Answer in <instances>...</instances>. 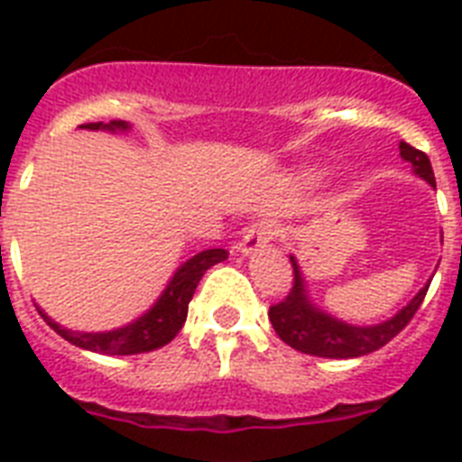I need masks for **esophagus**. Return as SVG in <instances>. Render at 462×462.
Wrapping results in <instances>:
<instances>
[{
	"label": "esophagus",
	"mask_w": 462,
	"mask_h": 462,
	"mask_svg": "<svg viewBox=\"0 0 462 462\" xmlns=\"http://www.w3.org/2000/svg\"><path fill=\"white\" fill-rule=\"evenodd\" d=\"M275 235H278L275 225H271V223L252 225V227L245 232L242 242H239V252L245 254V256H249V254H254V252H259L261 246H266L268 242H273Z\"/></svg>",
	"instance_id": "1"
}]
</instances>
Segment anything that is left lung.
<instances>
[{
  "label": "left lung",
  "instance_id": "1",
  "mask_svg": "<svg viewBox=\"0 0 462 462\" xmlns=\"http://www.w3.org/2000/svg\"><path fill=\"white\" fill-rule=\"evenodd\" d=\"M401 158L408 160L415 174H420L422 180H427L431 187H437L434 181V170L427 158V153L417 151L410 143L401 141ZM290 263L295 268V282L288 297L282 302L273 304L268 311V319L273 323L275 333L281 336L282 343H288L290 347L304 352V355H314V357H328V359H347V357H362L369 352L379 350L388 340H393L410 319L417 314V309L422 304L430 282L410 300L408 307H402L393 319H388L376 326H352L345 323L336 316L326 314L319 307L311 304L307 295V285H304L302 271L297 263L295 256H290Z\"/></svg>",
  "mask_w": 462,
  "mask_h": 462
}]
</instances>
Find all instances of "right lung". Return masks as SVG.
Returning a JSON list of instances; mask_svg holds the SVG:
<instances>
[{
	"mask_svg": "<svg viewBox=\"0 0 462 462\" xmlns=\"http://www.w3.org/2000/svg\"><path fill=\"white\" fill-rule=\"evenodd\" d=\"M81 129L126 132L129 125L115 119L110 125L88 122V125H81ZM225 259H227L225 249H206V252L191 256L187 263H181L177 268V273L172 275V281L167 282L165 292L158 297V302L148 309L146 314L139 316L136 321L129 323V326H122V328L105 330V333H76V330H69L57 321H52L42 309H38V311L42 314L50 328H54L64 340H69L76 347H83V350L100 352V355H139V352L158 350V347L170 343L187 321L189 302H191L196 285L203 278V273Z\"/></svg>",
	"mask_w": 462,
	"mask_h": 462,
	"instance_id": "right-lung-1",
	"label": "right lung"
}]
</instances>
